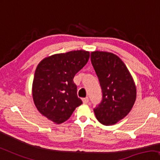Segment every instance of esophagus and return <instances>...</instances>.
<instances>
[{
  "label": "esophagus",
  "mask_w": 160,
  "mask_h": 160,
  "mask_svg": "<svg viewBox=\"0 0 160 160\" xmlns=\"http://www.w3.org/2000/svg\"><path fill=\"white\" fill-rule=\"evenodd\" d=\"M82 102H83V103H85V104H86V103H88V102H89V98H88V97L82 98Z\"/></svg>",
  "instance_id": "obj_1"
}]
</instances>
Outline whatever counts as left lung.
Here are the masks:
<instances>
[{
	"label": "left lung",
	"mask_w": 160,
	"mask_h": 160,
	"mask_svg": "<svg viewBox=\"0 0 160 160\" xmlns=\"http://www.w3.org/2000/svg\"><path fill=\"white\" fill-rule=\"evenodd\" d=\"M91 60L102 92V100L94 113L102 124L114 125L131 110L136 85L125 64L114 53L96 51L91 53Z\"/></svg>",
	"instance_id": "8db88e82"
}]
</instances>
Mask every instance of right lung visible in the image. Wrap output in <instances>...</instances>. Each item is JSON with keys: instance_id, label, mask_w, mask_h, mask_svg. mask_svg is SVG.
I'll list each match as a JSON object with an SVG mask.
<instances>
[{"instance_id": "obj_1", "label": "right lung", "mask_w": 160, "mask_h": 160, "mask_svg": "<svg viewBox=\"0 0 160 160\" xmlns=\"http://www.w3.org/2000/svg\"><path fill=\"white\" fill-rule=\"evenodd\" d=\"M89 57L88 51H73L47 57L38 65L32 82L33 101L48 120L61 124L82 103L73 78Z\"/></svg>"}]
</instances>
